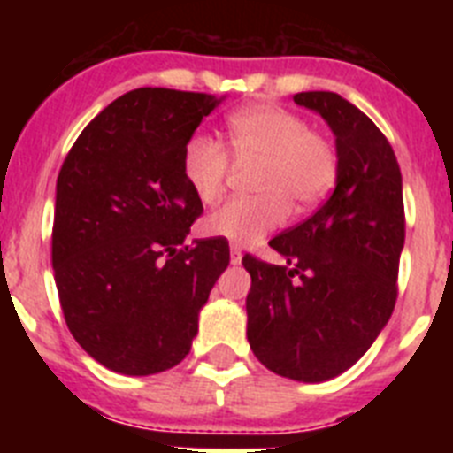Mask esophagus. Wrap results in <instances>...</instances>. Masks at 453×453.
<instances>
[{
  "mask_svg": "<svg viewBox=\"0 0 453 453\" xmlns=\"http://www.w3.org/2000/svg\"><path fill=\"white\" fill-rule=\"evenodd\" d=\"M231 265H240V261H242V251H240L238 245H231Z\"/></svg>",
  "mask_w": 453,
  "mask_h": 453,
  "instance_id": "1",
  "label": "esophagus"
}]
</instances>
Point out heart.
<instances>
[{
  "label": "heart",
  "mask_w": 453,
  "mask_h": 453,
  "mask_svg": "<svg viewBox=\"0 0 453 453\" xmlns=\"http://www.w3.org/2000/svg\"><path fill=\"white\" fill-rule=\"evenodd\" d=\"M226 142L240 161H256L251 190L258 195L234 197L203 219V234L250 245L281 226L290 206L303 213L329 195L338 179L334 145L306 119L279 106H250L226 119ZM229 151L208 134L188 138L181 172L195 197L213 203L229 174Z\"/></svg>",
  "instance_id": "b5f03b06"
}]
</instances>
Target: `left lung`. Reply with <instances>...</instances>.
I'll list each match as a JSON object with an SVG mask.
<instances>
[{"mask_svg":"<svg viewBox=\"0 0 453 453\" xmlns=\"http://www.w3.org/2000/svg\"><path fill=\"white\" fill-rule=\"evenodd\" d=\"M292 99L329 122L338 179L324 206L270 240L281 265L242 258L247 340L274 374L319 383L349 370L390 319L406 215L397 156L379 127L335 92Z\"/></svg>","mask_w":453,"mask_h":453,"instance_id":"left-lung-1","label":"left lung"}]
</instances>
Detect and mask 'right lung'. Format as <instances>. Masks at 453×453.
I'll use <instances>...</instances> for the list:
<instances>
[{
	"label": "right lung",
	"instance_id": "obj_1",
	"mask_svg": "<svg viewBox=\"0 0 453 453\" xmlns=\"http://www.w3.org/2000/svg\"><path fill=\"white\" fill-rule=\"evenodd\" d=\"M219 104L206 92L138 88L88 124L56 181L51 265L67 329L108 370L179 365L229 242L183 245L203 206L181 151Z\"/></svg>",
	"mask_w": 453,
	"mask_h": 453
}]
</instances>
